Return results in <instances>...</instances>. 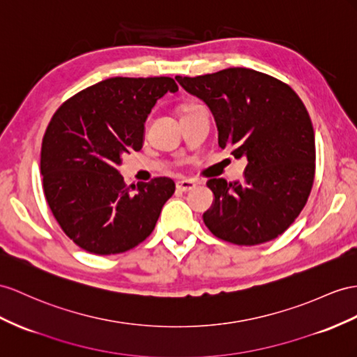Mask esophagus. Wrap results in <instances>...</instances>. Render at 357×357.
Here are the masks:
<instances>
[{"label": "esophagus", "instance_id": "1", "mask_svg": "<svg viewBox=\"0 0 357 357\" xmlns=\"http://www.w3.org/2000/svg\"><path fill=\"white\" fill-rule=\"evenodd\" d=\"M176 188L179 191H191L193 188H196V182L193 179H181L176 182Z\"/></svg>", "mask_w": 357, "mask_h": 357}]
</instances>
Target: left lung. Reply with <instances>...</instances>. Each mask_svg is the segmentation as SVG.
I'll list each match as a JSON object with an SVG mask.
<instances>
[{
  "mask_svg": "<svg viewBox=\"0 0 357 357\" xmlns=\"http://www.w3.org/2000/svg\"><path fill=\"white\" fill-rule=\"evenodd\" d=\"M178 83L211 109L218 146L248 166L243 181L213 178L204 222L217 238L255 245L278 238L306 205L315 175V137L289 86L262 72L229 68Z\"/></svg>",
  "mask_w": 357,
  "mask_h": 357,
  "instance_id": "obj_1",
  "label": "left lung"
}]
</instances>
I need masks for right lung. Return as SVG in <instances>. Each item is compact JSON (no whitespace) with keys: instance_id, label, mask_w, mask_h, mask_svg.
I'll use <instances>...</instances> for the list:
<instances>
[{"instance_id":"right-lung-1","label":"right lung","mask_w":357,"mask_h":357,"mask_svg":"<svg viewBox=\"0 0 357 357\" xmlns=\"http://www.w3.org/2000/svg\"><path fill=\"white\" fill-rule=\"evenodd\" d=\"M178 86L169 77H114L68 99L43 135V191L60 227L81 249L116 255L152 234L175 193L170 178L126 185L117 166L140 151L157 100Z\"/></svg>"}]
</instances>
